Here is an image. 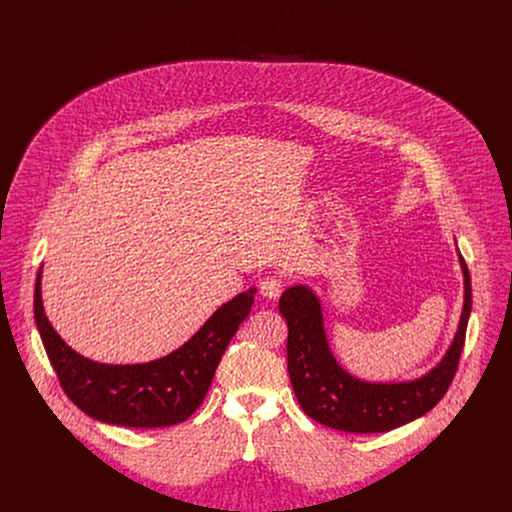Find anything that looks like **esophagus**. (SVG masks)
<instances>
[{
    "instance_id": "34e87169",
    "label": "esophagus",
    "mask_w": 512,
    "mask_h": 512,
    "mask_svg": "<svg viewBox=\"0 0 512 512\" xmlns=\"http://www.w3.org/2000/svg\"><path fill=\"white\" fill-rule=\"evenodd\" d=\"M281 287H283V281L277 279V277H265L261 279L259 283V291L263 298H269V300H277L281 296Z\"/></svg>"
}]
</instances>
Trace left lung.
<instances>
[{"label":"left lung","instance_id":"left-lung-1","mask_svg":"<svg viewBox=\"0 0 512 512\" xmlns=\"http://www.w3.org/2000/svg\"><path fill=\"white\" fill-rule=\"evenodd\" d=\"M460 263L466 294L454 344L431 373L411 383L383 385L350 377L328 348L316 296L304 285L285 289L279 312L287 322V373L304 413L326 427L348 433H385L440 403L456 377L472 310L470 273L462 257Z\"/></svg>","mask_w":512,"mask_h":512}]
</instances>
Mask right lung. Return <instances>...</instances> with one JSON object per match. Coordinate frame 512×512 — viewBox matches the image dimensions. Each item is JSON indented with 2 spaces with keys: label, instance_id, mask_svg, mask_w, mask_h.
Instances as JSON below:
<instances>
[{
  "label": "right lung",
  "instance_id": "add662e5",
  "mask_svg": "<svg viewBox=\"0 0 512 512\" xmlns=\"http://www.w3.org/2000/svg\"><path fill=\"white\" fill-rule=\"evenodd\" d=\"M40 273L34 318L66 397L93 419L123 427H168L186 421L204 401L229 342L251 312L253 289L218 308L172 354L145 364H101L72 350L44 314Z\"/></svg>",
  "mask_w": 512,
  "mask_h": 512
}]
</instances>
